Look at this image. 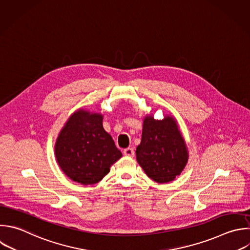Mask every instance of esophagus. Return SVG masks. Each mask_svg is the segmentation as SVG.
<instances>
[{
    "label": "esophagus",
    "instance_id": "1",
    "mask_svg": "<svg viewBox=\"0 0 250 250\" xmlns=\"http://www.w3.org/2000/svg\"><path fill=\"white\" fill-rule=\"evenodd\" d=\"M123 153H124V155H126V156L133 157L134 154H135V151H134V149H133L132 147H127V148H125V149L123 150Z\"/></svg>",
    "mask_w": 250,
    "mask_h": 250
}]
</instances>
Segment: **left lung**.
I'll return each mask as SVG.
<instances>
[{
    "label": "left lung",
    "instance_id": "8db88e82",
    "mask_svg": "<svg viewBox=\"0 0 250 250\" xmlns=\"http://www.w3.org/2000/svg\"><path fill=\"white\" fill-rule=\"evenodd\" d=\"M137 161L157 183H168L180 175L188 161V150L176 121L168 116L144 120L142 141L136 149Z\"/></svg>",
    "mask_w": 250,
    "mask_h": 250
}]
</instances>
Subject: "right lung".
<instances>
[{"instance_id": "obj_1", "label": "right lung", "mask_w": 250, "mask_h": 250, "mask_svg": "<svg viewBox=\"0 0 250 250\" xmlns=\"http://www.w3.org/2000/svg\"><path fill=\"white\" fill-rule=\"evenodd\" d=\"M55 150L64 174L82 185L100 182L122 156L103 127V116L82 109L68 119L60 133Z\"/></svg>"}]
</instances>
